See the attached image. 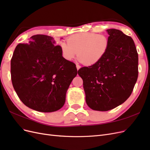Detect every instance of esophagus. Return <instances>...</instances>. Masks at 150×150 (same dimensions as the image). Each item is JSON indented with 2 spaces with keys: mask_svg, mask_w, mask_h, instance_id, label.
I'll return each mask as SVG.
<instances>
[{
  "mask_svg": "<svg viewBox=\"0 0 150 150\" xmlns=\"http://www.w3.org/2000/svg\"><path fill=\"white\" fill-rule=\"evenodd\" d=\"M76 67H77V69H78V71L81 68V66L79 65H78V64H76Z\"/></svg>",
  "mask_w": 150,
  "mask_h": 150,
  "instance_id": "34e87169",
  "label": "esophagus"
}]
</instances>
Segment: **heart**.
<instances>
[{"instance_id": "b5f03b06", "label": "heart", "mask_w": 150, "mask_h": 150, "mask_svg": "<svg viewBox=\"0 0 150 150\" xmlns=\"http://www.w3.org/2000/svg\"><path fill=\"white\" fill-rule=\"evenodd\" d=\"M67 42H61L62 55L67 61H71L77 55L79 62L86 66L97 64L106 54L110 41L103 34L94 33H80L71 35Z\"/></svg>"}]
</instances>
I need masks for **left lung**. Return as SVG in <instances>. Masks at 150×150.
Returning <instances> with one entry per match:
<instances>
[{"label":"left lung","mask_w":150,"mask_h":150,"mask_svg":"<svg viewBox=\"0 0 150 150\" xmlns=\"http://www.w3.org/2000/svg\"><path fill=\"white\" fill-rule=\"evenodd\" d=\"M110 46L97 64L78 70L86 101L93 110L106 111L123 103L138 76V54L133 39L115 29L107 30Z\"/></svg>","instance_id":"8db88e82"}]
</instances>
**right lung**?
<instances>
[{
  "label": "right lung",
  "instance_id": "obj_1",
  "mask_svg": "<svg viewBox=\"0 0 150 150\" xmlns=\"http://www.w3.org/2000/svg\"><path fill=\"white\" fill-rule=\"evenodd\" d=\"M13 87L25 106L49 112L61 109L78 74L76 64L62 57L51 36L37 34L16 46L11 61Z\"/></svg>",
  "mask_w": 150,
  "mask_h": 150
}]
</instances>
